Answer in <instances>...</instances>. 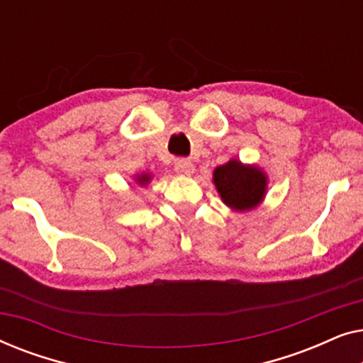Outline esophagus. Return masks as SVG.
Segmentation results:
<instances>
[{
    "instance_id": "34e87169",
    "label": "esophagus",
    "mask_w": 363,
    "mask_h": 363,
    "mask_svg": "<svg viewBox=\"0 0 363 363\" xmlns=\"http://www.w3.org/2000/svg\"><path fill=\"white\" fill-rule=\"evenodd\" d=\"M175 172L178 175L190 177L193 175V172H195V165H193L190 160H186V158H182V160L175 162Z\"/></svg>"
}]
</instances>
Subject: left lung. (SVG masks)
Instances as JSON below:
<instances>
[{
	"mask_svg": "<svg viewBox=\"0 0 363 363\" xmlns=\"http://www.w3.org/2000/svg\"><path fill=\"white\" fill-rule=\"evenodd\" d=\"M213 183L226 206L236 211H247L256 208L264 198L267 177L255 165L230 160L215 168Z\"/></svg>",
	"mask_w": 363,
	"mask_h": 363,
	"instance_id": "1",
	"label": "left lung"
}]
</instances>
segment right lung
I'll list each match as a JSON object with an SVG mask.
<instances>
[{
  "label": "right lung",
  "mask_w": 363,
  "mask_h": 363,
  "mask_svg": "<svg viewBox=\"0 0 363 363\" xmlns=\"http://www.w3.org/2000/svg\"><path fill=\"white\" fill-rule=\"evenodd\" d=\"M152 180V175H148V173H142V175H138L137 177V183L138 185H142V186H145V185H148V182Z\"/></svg>",
  "instance_id": "obj_1"
}]
</instances>
